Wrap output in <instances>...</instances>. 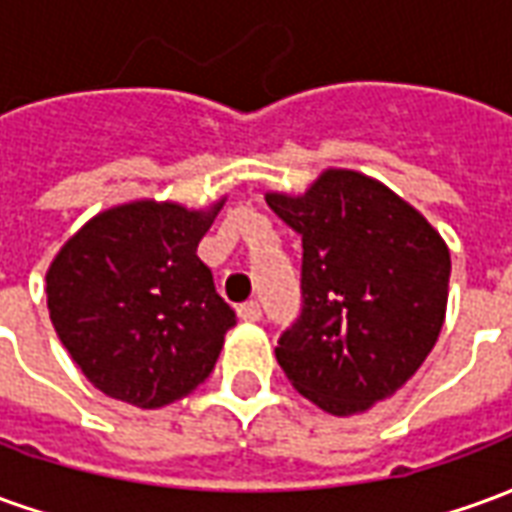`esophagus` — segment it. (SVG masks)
<instances>
[{"label":"esophagus","instance_id":"esophagus-1","mask_svg":"<svg viewBox=\"0 0 512 512\" xmlns=\"http://www.w3.org/2000/svg\"><path fill=\"white\" fill-rule=\"evenodd\" d=\"M238 318L246 323H255L263 318V310H260V304H257V301H246V304L238 307Z\"/></svg>","mask_w":512,"mask_h":512}]
</instances>
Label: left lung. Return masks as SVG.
<instances>
[{
  "label": "left lung",
  "mask_w": 512,
  "mask_h": 512,
  "mask_svg": "<svg viewBox=\"0 0 512 512\" xmlns=\"http://www.w3.org/2000/svg\"><path fill=\"white\" fill-rule=\"evenodd\" d=\"M301 235V315L277 362L334 417L395 395L436 345L447 312L450 249L384 183L326 169L301 197L266 194Z\"/></svg>",
  "instance_id": "8db88e82"
}]
</instances>
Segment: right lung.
Wrapping results in <instances>:
<instances>
[{"label":"right lung","mask_w":512,"mask_h":512,"mask_svg":"<svg viewBox=\"0 0 512 512\" xmlns=\"http://www.w3.org/2000/svg\"><path fill=\"white\" fill-rule=\"evenodd\" d=\"M222 205H117L54 257L46 274L51 323L104 395L161 408L211 376L235 312L213 288L197 246Z\"/></svg>","instance_id":"1"}]
</instances>
